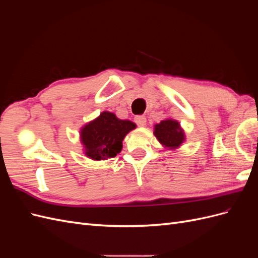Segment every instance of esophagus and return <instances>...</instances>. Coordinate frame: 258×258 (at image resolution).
I'll use <instances>...</instances> for the list:
<instances>
[{
    "instance_id": "esophagus-1",
    "label": "esophagus",
    "mask_w": 258,
    "mask_h": 258,
    "mask_svg": "<svg viewBox=\"0 0 258 258\" xmlns=\"http://www.w3.org/2000/svg\"><path fill=\"white\" fill-rule=\"evenodd\" d=\"M135 120H136V122H137L138 126H140V127H144V126H146V117H145L144 115H139V116H136Z\"/></svg>"
}]
</instances>
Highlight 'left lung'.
<instances>
[{"label": "left lung", "instance_id": "8db88e82", "mask_svg": "<svg viewBox=\"0 0 258 258\" xmlns=\"http://www.w3.org/2000/svg\"><path fill=\"white\" fill-rule=\"evenodd\" d=\"M154 135L159 143L168 150H175L185 141V134L178 121L170 118L155 124Z\"/></svg>", "mask_w": 258, "mask_h": 258}]
</instances>
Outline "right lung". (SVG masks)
<instances>
[{
    "mask_svg": "<svg viewBox=\"0 0 258 258\" xmlns=\"http://www.w3.org/2000/svg\"><path fill=\"white\" fill-rule=\"evenodd\" d=\"M136 127L135 122L117 118L114 113L102 112L81 129L85 155L92 160L115 157L121 151L124 137Z\"/></svg>",
    "mask_w": 258,
    "mask_h": 258,
    "instance_id": "obj_1",
    "label": "right lung"
}]
</instances>
